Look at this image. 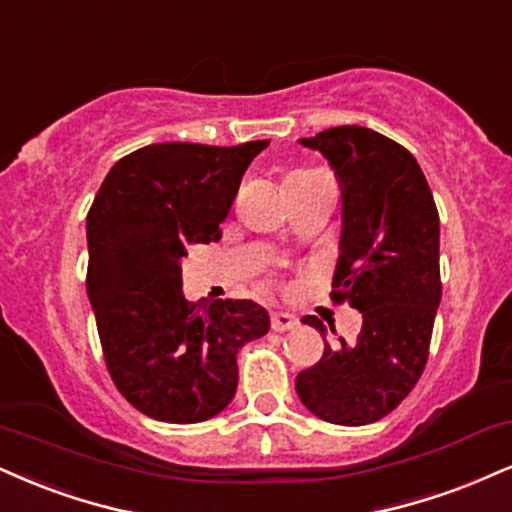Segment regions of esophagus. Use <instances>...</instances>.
<instances>
[{
  "mask_svg": "<svg viewBox=\"0 0 512 512\" xmlns=\"http://www.w3.org/2000/svg\"><path fill=\"white\" fill-rule=\"evenodd\" d=\"M298 326V319L288 312H272V329L274 331H291Z\"/></svg>",
  "mask_w": 512,
  "mask_h": 512,
  "instance_id": "esophagus-1",
  "label": "esophagus"
}]
</instances>
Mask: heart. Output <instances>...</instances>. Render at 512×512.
<instances>
[{
    "instance_id": "1",
    "label": "heart",
    "mask_w": 512,
    "mask_h": 512,
    "mask_svg": "<svg viewBox=\"0 0 512 512\" xmlns=\"http://www.w3.org/2000/svg\"><path fill=\"white\" fill-rule=\"evenodd\" d=\"M295 176H305V174H295Z\"/></svg>"
}]
</instances>
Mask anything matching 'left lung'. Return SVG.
Returning a JSON list of instances; mask_svg holds the SVG:
<instances>
[{
  "label": "left lung",
  "instance_id": "obj_1",
  "mask_svg": "<svg viewBox=\"0 0 512 512\" xmlns=\"http://www.w3.org/2000/svg\"><path fill=\"white\" fill-rule=\"evenodd\" d=\"M336 171L343 195L334 303L362 312L360 336L324 341L317 365L295 391L319 420L362 427L396 410L422 377L441 303L439 212L417 159L365 126H336L303 138ZM305 324L326 334L317 317Z\"/></svg>",
  "mask_w": 512,
  "mask_h": 512
}]
</instances>
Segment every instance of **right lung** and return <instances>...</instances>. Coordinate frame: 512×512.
Returning <instances> with one entry per match:
<instances>
[{"instance_id":"1","label":"right lung","mask_w":512,"mask_h":512,"mask_svg":"<svg viewBox=\"0 0 512 512\" xmlns=\"http://www.w3.org/2000/svg\"><path fill=\"white\" fill-rule=\"evenodd\" d=\"M269 140L236 147L157 143L112 166L88 212V295L121 396L159 422L219 415L238 386V350L269 331L252 300L183 298L181 260L221 238L240 178Z\"/></svg>"}]
</instances>
